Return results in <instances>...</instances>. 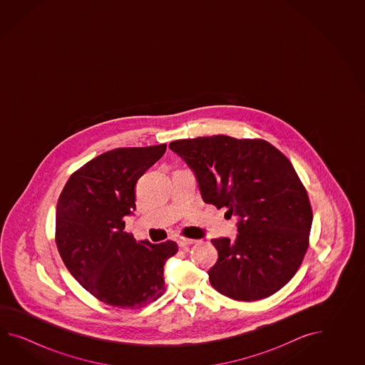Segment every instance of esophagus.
<instances>
[{"mask_svg":"<svg viewBox=\"0 0 365 365\" xmlns=\"http://www.w3.org/2000/svg\"><path fill=\"white\" fill-rule=\"evenodd\" d=\"M195 242H198V241L193 240V239H185V237L178 239V244H179L180 248H187V247L193 245Z\"/></svg>","mask_w":365,"mask_h":365,"instance_id":"obj_1","label":"esophagus"}]
</instances>
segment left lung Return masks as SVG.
<instances>
[{
  "mask_svg": "<svg viewBox=\"0 0 365 365\" xmlns=\"http://www.w3.org/2000/svg\"><path fill=\"white\" fill-rule=\"evenodd\" d=\"M173 153L193 170L206 203L239 217L237 237L212 239L217 261L211 286L239 302L269 297L303 262L313 220L294 165L264 140L228 135L173 140Z\"/></svg>",
  "mask_w": 365,
  "mask_h": 365,
  "instance_id": "obj_1",
  "label": "left lung"
}]
</instances>
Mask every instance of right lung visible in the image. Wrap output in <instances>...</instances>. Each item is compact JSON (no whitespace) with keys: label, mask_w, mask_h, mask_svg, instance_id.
<instances>
[{"label":"right lung","mask_w":365,"mask_h":365,"mask_svg":"<svg viewBox=\"0 0 365 365\" xmlns=\"http://www.w3.org/2000/svg\"><path fill=\"white\" fill-rule=\"evenodd\" d=\"M167 145L107 151L82 165L63 186L56 210V245L78 283L116 308H142L163 295L164 264L175 241L137 242L124 217L135 210L134 187Z\"/></svg>","instance_id":"1"}]
</instances>
